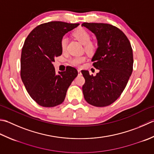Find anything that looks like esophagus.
Segmentation results:
<instances>
[{
    "instance_id": "obj_1",
    "label": "esophagus",
    "mask_w": 154,
    "mask_h": 154,
    "mask_svg": "<svg viewBox=\"0 0 154 154\" xmlns=\"http://www.w3.org/2000/svg\"><path fill=\"white\" fill-rule=\"evenodd\" d=\"M78 73H79V75H81V70L80 69H78Z\"/></svg>"
}]
</instances>
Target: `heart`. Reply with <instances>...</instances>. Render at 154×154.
<instances>
[{"mask_svg":"<svg viewBox=\"0 0 154 154\" xmlns=\"http://www.w3.org/2000/svg\"><path fill=\"white\" fill-rule=\"evenodd\" d=\"M74 37L76 38L80 43L84 45L85 50L87 53H93L95 49V45L91 41V35L83 28L77 29L73 33ZM67 44V38L63 37L61 40V47L63 51L65 50ZM85 57H75L69 60L72 65L75 66H79L81 63L85 61Z\"/></svg>","mask_w":154,"mask_h":154,"instance_id":"obj_1","label":"heart"}]
</instances>
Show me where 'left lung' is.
Listing matches in <instances>:
<instances>
[{"mask_svg": "<svg viewBox=\"0 0 154 154\" xmlns=\"http://www.w3.org/2000/svg\"><path fill=\"white\" fill-rule=\"evenodd\" d=\"M81 26L97 38L98 47L91 61L99 70L95 76L88 71H81L85 80L82 87L84 98L93 106H108L119 97L132 73L130 42L121 30L109 24L84 23Z\"/></svg>", "mask_w": 154, "mask_h": 154, "instance_id": "1", "label": "left lung"}]
</instances>
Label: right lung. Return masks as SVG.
<instances>
[{
	"label": "right lung",
	"mask_w": 154,
	"mask_h": 154,
	"mask_svg": "<svg viewBox=\"0 0 154 154\" xmlns=\"http://www.w3.org/2000/svg\"><path fill=\"white\" fill-rule=\"evenodd\" d=\"M79 25L51 21L37 26L26 38L21 53L20 77L27 92L41 106L52 107L62 103L77 76V69L70 66L57 75L53 62L61 55L63 36Z\"/></svg>",
	"instance_id": "right-lung-1"
}]
</instances>
